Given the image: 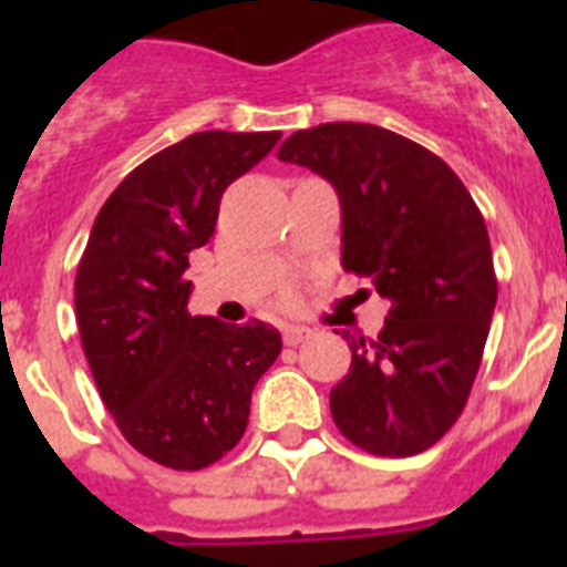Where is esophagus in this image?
Masks as SVG:
<instances>
[{
    "mask_svg": "<svg viewBox=\"0 0 567 567\" xmlns=\"http://www.w3.org/2000/svg\"><path fill=\"white\" fill-rule=\"evenodd\" d=\"M311 338V329L309 327H285L282 329V341L288 347H297L302 341H309Z\"/></svg>",
    "mask_w": 567,
    "mask_h": 567,
    "instance_id": "obj_1",
    "label": "esophagus"
}]
</instances>
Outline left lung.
<instances>
[{
	"label": "left lung",
	"instance_id": "obj_1",
	"mask_svg": "<svg viewBox=\"0 0 567 567\" xmlns=\"http://www.w3.org/2000/svg\"><path fill=\"white\" fill-rule=\"evenodd\" d=\"M279 158L336 185L344 270L391 300L373 341L344 332L336 426L373 456L430 450L465 409L497 302L483 214L439 155L371 123L293 132Z\"/></svg>",
	"mask_w": 567,
	"mask_h": 567
}]
</instances>
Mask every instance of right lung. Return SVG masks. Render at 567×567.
Segmentation results:
<instances>
[{
	"mask_svg": "<svg viewBox=\"0 0 567 567\" xmlns=\"http://www.w3.org/2000/svg\"><path fill=\"white\" fill-rule=\"evenodd\" d=\"M282 132H196L120 182L75 274V320L93 382L123 439L173 471L214 465L240 441L249 400L282 338L188 311V256L220 196Z\"/></svg>",
	"mask_w": 567,
	"mask_h": 567,
	"instance_id": "obj_1",
	"label": "right lung"
}]
</instances>
